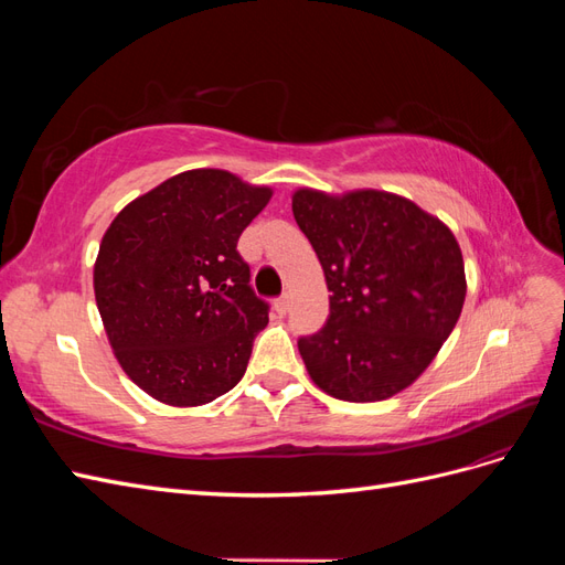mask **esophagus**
Listing matches in <instances>:
<instances>
[{
  "mask_svg": "<svg viewBox=\"0 0 565 565\" xmlns=\"http://www.w3.org/2000/svg\"><path fill=\"white\" fill-rule=\"evenodd\" d=\"M273 309H276V313H278V316H285V313L289 311V297H287V295L278 297L276 301H273Z\"/></svg>",
  "mask_w": 565,
  "mask_h": 565,
  "instance_id": "34e87169",
  "label": "esophagus"
}]
</instances>
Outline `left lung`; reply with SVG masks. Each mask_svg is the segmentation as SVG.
<instances>
[{
	"label": "left lung",
	"instance_id": "8db88e82",
	"mask_svg": "<svg viewBox=\"0 0 565 565\" xmlns=\"http://www.w3.org/2000/svg\"><path fill=\"white\" fill-rule=\"evenodd\" d=\"M297 226L318 254L330 316L299 337L311 380L349 403L391 398L429 367L467 297L465 262L446 224L382 191H297Z\"/></svg>",
	"mask_w": 565,
	"mask_h": 565
}]
</instances>
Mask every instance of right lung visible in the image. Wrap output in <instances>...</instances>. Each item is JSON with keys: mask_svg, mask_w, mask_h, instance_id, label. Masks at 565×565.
<instances>
[{"mask_svg": "<svg viewBox=\"0 0 565 565\" xmlns=\"http://www.w3.org/2000/svg\"><path fill=\"white\" fill-rule=\"evenodd\" d=\"M270 195L224 169H193L129 202L106 231L98 313L148 396L193 407L243 380L270 306L254 295L237 241Z\"/></svg>", "mask_w": 565, "mask_h": 565, "instance_id": "right-lung-1", "label": "right lung"}]
</instances>
